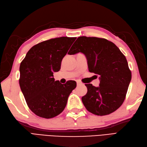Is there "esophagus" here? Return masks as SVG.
I'll list each match as a JSON object with an SVG mask.
<instances>
[{"instance_id": "obj_1", "label": "esophagus", "mask_w": 147, "mask_h": 147, "mask_svg": "<svg viewBox=\"0 0 147 147\" xmlns=\"http://www.w3.org/2000/svg\"><path fill=\"white\" fill-rule=\"evenodd\" d=\"M77 85H78V86H79V85H82L83 84H82V82H80V81H77Z\"/></svg>"}]
</instances>
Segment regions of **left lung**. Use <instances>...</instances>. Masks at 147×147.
<instances>
[{"label": "left lung", "instance_id": "left-lung-1", "mask_svg": "<svg viewBox=\"0 0 147 147\" xmlns=\"http://www.w3.org/2000/svg\"><path fill=\"white\" fill-rule=\"evenodd\" d=\"M82 52L87 60L88 70L98 75L99 87L85 84L87 94L82 100L88 112L109 115L122 105L131 78L127 60L120 49L105 38L78 37L68 54Z\"/></svg>", "mask_w": 147, "mask_h": 147}]
</instances>
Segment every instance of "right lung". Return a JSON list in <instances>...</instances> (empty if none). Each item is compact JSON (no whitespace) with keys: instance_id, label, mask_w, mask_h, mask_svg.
<instances>
[{"instance_id":"add662e5","label":"right lung","mask_w":147,"mask_h":147,"mask_svg":"<svg viewBox=\"0 0 147 147\" xmlns=\"http://www.w3.org/2000/svg\"><path fill=\"white\" fill-rule=\"evenodd\" d=\"M76 37H61L42 42L28 51L20 63L19 84L27 104L35 115L51 119L63 112L76 81H55L63 58Z\"/></svg>"}]
</instances>
